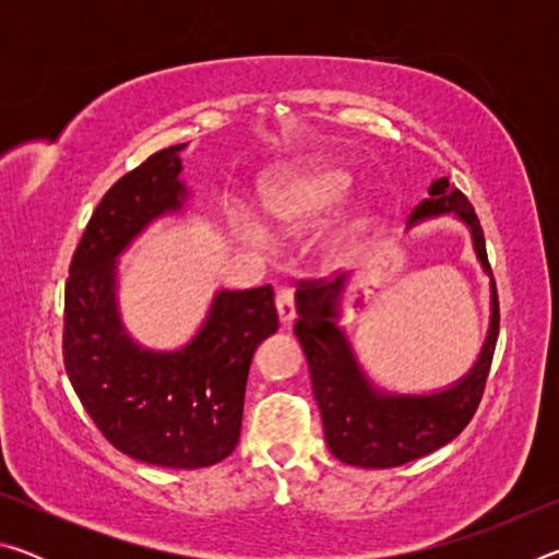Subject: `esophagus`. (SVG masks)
<instances>
[{
  "instance_id": "1",
  "label": "esophagus",
  "mask_w": 559,
  "mask_h": 559,
  "mask_svg": "<svg viewBox=\"0 0 559 559\" xmlns=\"http://www.w3.org/2000/svg\"><path fill=\"white\" fill-rule=\"evenodd\" d=\"M276 310H278L281 325H290L293 320H296V296H293L290 288L278 290V296H276Z\"/></svg>"
}]
</instances>
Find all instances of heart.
<instances>
[{
    "label": "heart",
    "instance_id": "heart-1",
    "mask_svg": "<svg viewBox=\"0 0 559 559\" xmlns=\"http://www.w3.org/2000/svg\"><path fill=\"white\" fill-rule=\"evenodd\" d=\"M349 185L353 177L347 169L333 163L283 169L261 187L263 219L281 231L306 229L345 200ZM234 226L243 241H263V229L257 222L239 216Z\"/></svg>",
    "mask_w": 559,
    "mask_h": 559
}]
</instances>
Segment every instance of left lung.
Wrapping results in <instances>:
<instances>
[{"instance_id":"left-lung-1","label":"left lung","mask_w":559,"mask_h":559,"mask_svg":"<svg viewBox=\"0 0 559 559\" xmlns=\"http://www.w3.org/2000/svg\"><path fill=\"white\" fill-rule=\"evenodd\" d=\"M441 214H453L468 226L473 251L490 278V325L486 343L471 370L447 390L396 394L374 386L359 367L353 345L340 328V306L349 276L310 281L296 296V337L306 353L310 382L323 416L328 449L359 468H394L447 447L466 429L486 390L498 340V293L488 266L484 229L471 202L447 177L429 187V200L414 206L409 226Z\"/></svg>"}]
</instances>
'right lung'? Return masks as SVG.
<instances>
[{
    "instance_id": "obj_1",
    "label": "right lung",
    "mask_w": 559,
    "mask_h": 559,
    "mask_svg": "<svg viewBox=\"0 0 559 559\" xmlns=\"http://www.w3.org/2000/svg\"><path fill=\"white\" fill-rule=\"evenodd\" d=\"M187 147L150 155L93 212L66 281L63 365L112 447L165 468H204L239 443L246 380L257 347L278 330L273 288L219 290L179 349L143 347L118 310V259L159 216L182 212Z\"/></svg>"
}]
</instances>
